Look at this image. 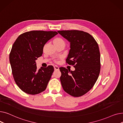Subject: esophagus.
I'll return each mask as SVG.
<instances>
[{
    "label": "esophagus",
    "mask_w": 123,
    "mask_h": 123,
    "mask_svg": "<svg viewBox=\"0 0 123 123\" xmlns=\"http://www.w3.org/2000/svg\"><path fill=\"white\" fill-rule=\"evenodd\" d=\"M54 68L55 70H58L59 69V67L57 66H56V65L54 66Z\"/></svg>",
    "instance_id": "1"
}]
</instances>
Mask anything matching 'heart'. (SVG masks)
<instances>
[{"label":"heart","mask_w":123,"mask_h":123,"mask_svg":"<svg viewBox=\"0 0 123 123\" xmlns=\"http://www.w3.org/2000/svg\"><path fill=\"white\" fill-rule=\"evenodd\" d=\"M54 44L55 45H63L65 46V41H64L62 38H56L54 40Z\"/></svg>","instance_id":"b5f03b06"}]
</instances>
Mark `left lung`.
Here are the masks:
<instances>
[{"mask_svg":"<svg viewBox=\"0 0 123 123\" xmlns=\"http://www.w3.org/2000/svg\"><path fill=\"white\" fill-rule=\"evenodd\" d=\"M59 33L70 43V49L66 60L75 68L70 71L59 68L63 90L73 97H80L91 90L99 77L100 53L98 44L87 32L80 30H62Z\"/></svg>","mask_w":123,"mask_h":123,"instance_id":"1","label":"left lung"}]
</instances>
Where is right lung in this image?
Segmentation results:
<instances>
[{"mask_svg": "<svg viewBox=\"0 0 123 123\" xmlns=\"http://www.w3.org/2000/svg\"><path fill=\"white\" fill-rule=\"evenodd\" d=\"M57 34L56 31H30L19 35L13 44L9 54L12 73L24 92L36 95L46 89L54 67L37 69L35 61L42 56L44 45Z\"/></svg>", "mask_w": 123, "mask_h": 123, "instance_id": "add662e5", "label": "right lung"}]
</instances>
